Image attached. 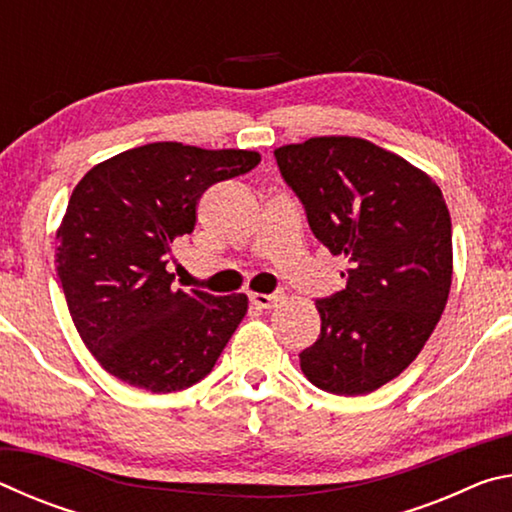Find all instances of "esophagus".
Masks as SVG:
<instances>
[{
	"mask_svg": "<svg viewBox=\"0 0 512 512\" xmlns=\"http://www.w3.org/2000/svg\"><path fill=\"white\" fill-rule=\"evenodd\" d=\"M250 302H253L257 309H271L275 307L277 296H268V293H250Z\"/></svg>",
	"mask_w": 512,
	"mask_h": 512,
	"instance_id": "esophagus-1",
	"label": "esophagus"
}]
</instances>
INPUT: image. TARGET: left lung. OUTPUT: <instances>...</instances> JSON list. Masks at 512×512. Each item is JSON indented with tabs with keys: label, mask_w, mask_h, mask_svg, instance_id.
Wrapping results in <instances>:
<instances>
[{
	"label": "left lung",
	"mask_w": 512,
	"mask_h": 512,
	"mask_svg": "<svg viewBox=\"0 0 512 512\" xmlns=\"http://www.w3.org/2000/svg\"><path fill=\"white\" fill-rule=\"evenodd\" d=\"M309 228L348 259L345 289L316 302L300 368L320 391L366 395L411 366L452 287V219L440 187L397 153L327 135L275 149Z\"/></svg>",
	"instance_id": "left-lung-1"
}]
</instances>
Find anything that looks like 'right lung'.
Segmentation results:
<instances>
[{
  "label": "right lung",
  "instance_id": "1",
  "mask_svg": "<svg viewBox=\"0 0 512 512\" xmlns=\"http://www.w3.org/2000/svg\"><path fill=\"white\" fill-rule=\"evenodd\" d=\"M259 160L257 151L153 142L99 162L74 187L56 268L76 332L103 370L151 393L210 375L248 298L173 287L171 246L194 232L207 187Z\"/></svg>",
  "mask_w": 512,
  "mask_h": 512
}]
</instances>
